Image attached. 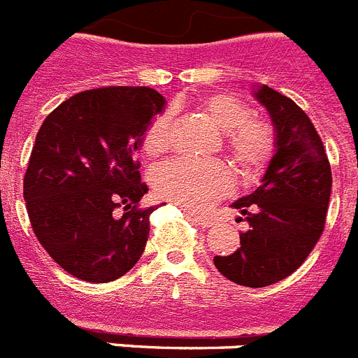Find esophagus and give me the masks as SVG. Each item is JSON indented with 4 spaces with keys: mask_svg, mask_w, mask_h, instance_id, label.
Wrapping results in <instances>:
<instances>
[{
    "mask_svg": "<svg viewBox=\"0 0 358 358\" xmlns=\"http://www.w3.org/2000/svg\"><path fill=\"white\" fill-rule=\"evenodd\" d=\"M185 213H187V215L191 216V218H193V220L196 222L198 225H200V227H211V225H213V220L209 218V216L196 215V213H191V211H187V209H185Z\"/></svg>",
    "mask_w": 358,
    "mask_h": 358,
    "instance_id": "esophagus-1",
    "label": "esophagus"
}]
</instances>
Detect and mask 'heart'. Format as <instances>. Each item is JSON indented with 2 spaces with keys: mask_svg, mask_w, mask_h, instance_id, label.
<instances>
[{
  "mask_svg": "<svg viewBox=\"0 0 358 358\" xmlns=\"http://www.w3.org/2000/svg\"><path fill=\"white\" fill-rule=\"evenodd\" d=\"M202 109L225 133V147L244 171L266 165L275 147L271 125L249 118L248 105L233 94H211L202 100ZM171 116L158 114L143 134V152L149 158L164 155L169 147ZM233 182V173L220 160H171L155 174V191L162 198L185 207H198L220 194Z\"/></svg>",
  "mask_w": 358,
  "mask_h": 358,
  "instance_id": "b5f03b06",
  "label": "heart"
}]
</instances>
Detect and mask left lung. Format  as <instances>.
<instances>
[{
    "instance_id": "left-lung-1",
    "label": "left lung",
    "mask_w": 358,
    "mask_h": 358,
    "mask_svg": "<svg viewBox=\"0 0 358 358\" xmlns=\"http://www.w3.org/2000/svg\"><path fill=\"white\" fill-rule=\"evenodd\" d=\"M275 131V149L251 194L231 203L249 224L240 248L215 257L216 269L231 282L266 287L296 271L317 245L331 196V167L308 114L287 96L253 85Z\"/></svg>"
}]
</instances>
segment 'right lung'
<instances>
[{
  "label": "right lung",
  "instance_id": "add662e5",
  "mask_svg": "<svg viewBox=\"0 0 358 358\" xmlns=\"http://www.w3.org/2000/svg\"><path fill=\"white\" fill-rule=\"evenodd\" d=\"M165 98L149 87H105L74 94L45 118L23 180L32 229L67 273L113 282L140 260L156 207L138 151Z\"/></svg>",
  "mask_w": 358,
  "mask_h": 358
}]
</instances>
